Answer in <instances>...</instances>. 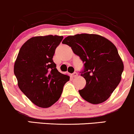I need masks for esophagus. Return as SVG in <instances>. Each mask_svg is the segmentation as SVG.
I'll return each instance as SVG.
<instances>
[{"label": "esophagus", "mask_w": 134, "mask_h": 134, "mask_svg": "<svg viewBox=\"0 0 134 134\" xmlns=\"http://www.w3.org/2000/svg\"><path fill=\"white\" fill-rule=\"evenodd\" d=\"M77 76H78V74H77V72H74V73H73L72 74V76L73 77H77Z\"/></svg>", "instance_id": "esophagus-1"}]
</instances>
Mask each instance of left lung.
Here are the masks:
<instances>
[{
  "label": "left lung",
  "instance_id": "obj_1",
  "mask_svg": "<svg viewBox=\"0 0 134 134\" xmlns=\"http://www.w3.org/2000/svg\"><path fill=\"white\" fill-rule=\"evenodd\" d=\"M62 43L71 47L85 63L81 76L86 83L79 90L81 97L93 104L105 102L120 83L124 69L114 44L99 35L88 34L69 36Z\"/></svg>",
  "mask_w": 134,
  "mask_h": 134
}]
</instances>
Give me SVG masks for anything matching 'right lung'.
<instances>
[{
  "instance_id": "obj_1",
  "label": "right lung",
  "mask_w": 134,
  "mask_h": 134,
  "mask_svg": "<svg viewBox=\"0 0 134 134\" xmlns=\"http://www.w3.org/2000/svg\"><path fill=\"white\" fill-rule=\"evenodd\" d=\"M64 37H33L20 48L14 65L18 85L29 99L42 108L58 100L70 77L58 72L53 60Z\"/></svg>"
}]
</instances>
